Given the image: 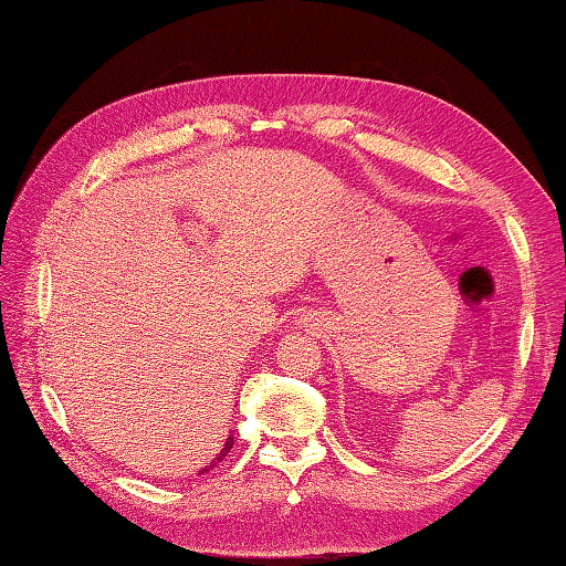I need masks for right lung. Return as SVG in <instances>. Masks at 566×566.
I'll use <instances>...</instances> for the list:
<instances>
[{
	"instance_id": "1",
	"label": "right lung",
	"mask_w": 566,
	"mask_h": 566,
	"mask_svg": "<svg viewBox=\"0 0 566 566\" xmlns=\"http://www.w3.org/2000/svg\"><path fill=\"white\" fill-rule=\"evenodd\" d=\"M231 444H233V438H228V440H226V444H223V450H221L219 454H216V457H213V462H211L209 467H203V469H201V474H203V472H209V469H211V467H213L216 462H221V460H223V457H226L228 452H231Z\"/></svg>"
}]
</instances>
